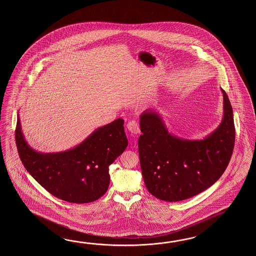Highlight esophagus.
<instances>
[{
	"mask_svg": "<svg viewBox=\"0 0 256 256\" xmlns=\"http://www.w3.org/2000/svg\"><path fill=\"white\" fill-rule=\"evenodd\" d=\"M127 129L132 136H136V134H140V128H139V126L137 124L136 120H130L127 124Z\"/></svg>",
	"mask_w": 256,
	"mask_h": 256,
	"instance_id": "34e87169",
	"label": "esophagus"
}]
</instances>
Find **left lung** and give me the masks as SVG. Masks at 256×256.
Returning <instances> with one entry per match:
<instances>
[{"instance_id":"1","label":"left lung","mask_w":256,"mask_h":256,"mask_svg":"<svg viewBox=\"0 0 256 256\" xmlns=\"http://www.w3.org/2000/svg\"><path fill=\"white\" fill-rule=\"evenodd\" d=\"M222 120L203 139L172 134L156 110L140 115V164L152 196L164 202L184 200L206 190L224 173L234 151L235 128L232 107L222 88Z\"/></svg>"}]
</instances>
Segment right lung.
<instances>
[{"label":"right lung","instance_id":"right-lung-1","mask_svg":"<svg viewBox=\"0 0 256 256\" xmlns=\"http://www.w3.org/2000/svg\"><path fill=\"white\" fill-rule=\"evenodd\" d=\"M124 124L117 119L98 127L63 152H42L28 144L17 114L18 154L28 173L53 196L70 203L92 202L108 190L109 166L128 146Z\"/></svg>","mask_w":256,"mask_h":256}]
</instances>
